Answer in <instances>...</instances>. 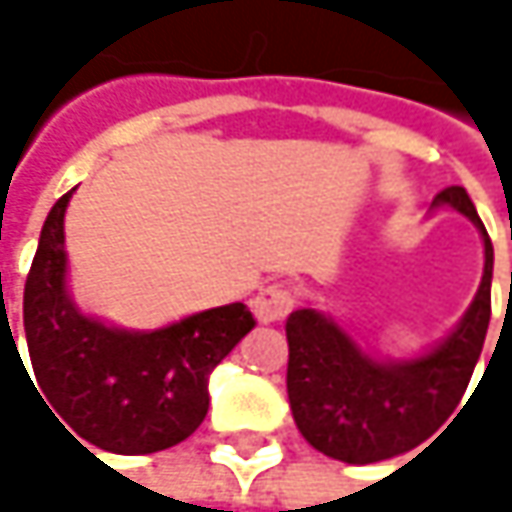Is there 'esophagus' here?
<instances>
[{
    "mask_svg": "<svg viewBox=\"0 0 512 512\" xmlns=\"http://www.w3.org/2000/svg\"><path fill=\"white\" fill-rule=\"evenodd\" d=\"M296 305V293L287 287V284H269L263 287L255 296L252 308H255V317L260 323H278L284 320Z\"/></svg>",
    "mask_w": 512,
    "mask_h": 512,
    "instance_id": "esophagus-1",
    "label": "esophagus"
}]
</instances>
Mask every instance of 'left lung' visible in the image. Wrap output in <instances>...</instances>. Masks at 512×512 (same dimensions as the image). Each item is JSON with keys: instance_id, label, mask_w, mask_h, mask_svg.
I'll return each mask as SVG.
<instances>
[{"instance_id": "left-lung-1", "label": "left lung", "mask_w": 512, "mask_h": 512, "mask_svg": "<svg viewBox=\"0 0 512 512\" xmlns=\"http://www.w3.org/2000/svg\"><path fill=\"white\" fill-rule=\"evenodd\" d=\"M436 204H451L483 234V281L462 323L433 353L412 361L364 356L347 332L314 308L287 317V397L305 442L332 460L379 462L427 442L460 406L492 317V243L462 186Z\"/></svg>"}]
</instances>
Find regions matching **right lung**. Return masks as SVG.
I'll return each instance as SVG.
<instances>
[{
    "mask_svg": "<svg viewBox=\"0 0 512 512\" xmlns=\"http://www.w3.org/2000/svg\"><path fill=\"white\" fill-rule=\"evenodd\" d=\"M70 195L55 201L44 222L23 293L38 388L79 445L130 457L180 445L207 415L210 373L255 329V317L243 302L156 332H121L82 317L64 290Z\"/></svg>",
    "mask_w": 512,
    "mask_h": 512,
    "instance_id": "1",
    "label": "right lung"
}]
</instances>
